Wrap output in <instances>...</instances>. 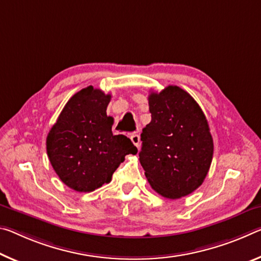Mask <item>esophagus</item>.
Listing matches in <instances>:
<instances>
[{
	"instance_id": "1",
	"label": "esophagus",
	"mask_w": 261,
	"mask_h": 261,
	"mask_svg": "<svg viewBox=\"0 0 261 261\" xmlns=\"http://www.w3.org/2000/svg\"><path fill=\"white\" fill-rule=\"evenodd\" d=\"M130 139H131V142L134 143L136 146L139 147V143H140V137H139V135H137V134L131 135V136H130Z\"/></svg>"
}]
</instances>
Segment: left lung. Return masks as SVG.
<instances>
[{"instance_id":"left-lung-1","label":"left lung","mask_w":261,"mask_h":261,"mask_svg":"<svg viewBox=\"0 0 261 261\" xmlns=\"http://www.w3.org/2000/svg\"><path fill=\"white\" fill-rule=\"evenodd\" d=\"M151 122L144 127L139 161L151 187L175 200L203 184L212 165L214 142L197 102L177 86L148 96Z\"/></svg>"}]
</instances>
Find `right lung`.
Segmentation results:
<instances>
[{
    "mask_svg": "<svg viewBox=\"0 0 261 261\" xmlns=\"http://www.w3.org/2000/svg\"><path fill=\"white\" fill-rule=\"evenodd\" d=\"M111 95L93 86L66 103L46 138L47 155L63 182L88 193L110 182L126 154L137 147L123 135H113L114 118L107 116Z\"/></svg>",
    "mask_w": 261,
    "mask_h": 261,
    "instance_id": "add662e5",
    "label": "right lung"
}]
</instances>
